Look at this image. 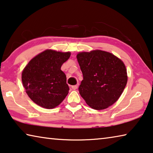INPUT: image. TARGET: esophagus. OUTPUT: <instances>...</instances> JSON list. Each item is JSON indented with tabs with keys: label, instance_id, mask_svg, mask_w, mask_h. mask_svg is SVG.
<instances>
[{
	"label": "esophagus",
	"instance_id": "obj_1",
	"mask_svg": "<svg viewBox=\"0 0 153 153\" xmlns=\"http://www.w3.org/2000/svg\"><path fill=\"white\" fill-rule=\"evenodd\" d=\"M77 87H78V84H76V85H74V86H71V88L73 90H76L77 88Z\"/></svg>",
	"mask_w": 153,
	"mask_h": 153
}]
</instances>
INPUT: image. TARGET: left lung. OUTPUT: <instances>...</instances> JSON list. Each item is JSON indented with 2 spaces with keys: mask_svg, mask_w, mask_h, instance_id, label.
Returning a JSON list of instances; mask_svg holds the SVG:
<instances>
[{
  "mask_svg": "<svg viewBox=\"0 0 153 153\" xmlns=\"http://www.w3.org/2000/svg\"><path fill=\"white\" fill-rule=\"evenodd\" d=\"M77 59L83 74L78 90L86 103L97 110L114 103L127 82V69L122 60L98 50L79 52Z\"/></svg>",
  "mask_w": 153,
  "mask_h": 153,
  "instance_id": "8db88e82",
  "label": "left lung"
}]
</instances>
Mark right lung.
<instances>
[{
  "label": "right lung",
  "instance_id": "1",
  "mask_svg": "<svg viewBox=\"0 0 153 153\" xmlns=\"http://www.w3.org/2000/svg\"><path fill=\"white\" fill-rule=\"evenodd\" d=\"M71 53L46 50L34 57L24 68L22 81L34 103L46 109L56 107L69 93L67 77L62 65Z\"/></svg>",
  "mask_w": 153,
  "mask_h": 153
}]
</instances>
